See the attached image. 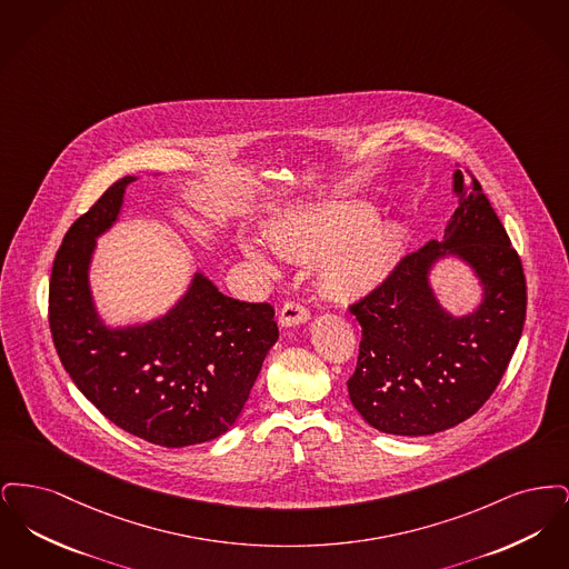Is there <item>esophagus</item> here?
I'll return each instance as SVG.
<instances>
[{"label": "esophagus", "mask_w": 569, "mask_h": 569, "mask_svg": "<svg viewBox=\"0 0 569 569\" xmlns=\"http://www.w3.org/2000/svg\"><path fill=\"white\" fill-rule=\"evenodd\" d=\"M307 320H309V309L302 307L300 302H295V300L286 302V305L281 307V311H279V325L283 326V328L305 325Z\"/></svg>", "instance_id": "esophagus-1"}]
</instances>
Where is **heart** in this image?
I'll list each match as a JSON object with an SVG mask.
<instances>
[{
  "mask_svg": "<svg viewBox=\"0 0 569 569\" xmlns=\"http://www.w3.org/2000/svg\"><path fill=\"white\" fill-rule=\"evenodd\" d=\"M271 241L243 234L241 251L264 274H281V256L321 262L322 288L332 297H358L390 271L403 249V232L395 223H378V211L367 202H343L305 211L279 221Z\"/></svg>",
  "mask_w": 569,
  "mask_h": 569,
  "instance_id": "b5f03b06",
  "label": "heart"
}]
</instances>
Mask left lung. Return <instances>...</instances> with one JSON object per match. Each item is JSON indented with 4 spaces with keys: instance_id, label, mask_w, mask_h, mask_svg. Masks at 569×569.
I'll return each mask as SVG.
<instances>
[{
    "instance_id": "8db88e82",
    "label": "left lung",
    "mask_w": 569,
    "mask_h": 569,
    "mask_svg": "<svg viewBox=\"0 0 569 569\" xmlns=\"http://www.w3.org/2000/svg\"><path fill=\"white\" fill-rule=\"evenodd\" d=\"M452 191L459 207L443 241L406 256L350 307L362 341L348 392L381 433L433 435L473 416L503 378L522 332L527 283L510 237L473 177L455 170ZM443 257H459L483 288L481 305L465 317L433 297L430 271Z\"/></svg>"
}]
</instances>
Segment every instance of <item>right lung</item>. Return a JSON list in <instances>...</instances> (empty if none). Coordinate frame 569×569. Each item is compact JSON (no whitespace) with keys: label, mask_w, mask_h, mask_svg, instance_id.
<instances>
[{"label":"right lung","mask_w":569,"mask_h":569,"mask_svg":"<svg viewBox=\"0 0 569 569\" xmlns=\"http://www.w3.org/2000/svg\"><path fill=\"white\" fill-rule=\"evenodd\" d=\"M112 183L79 217L54 256L49 325L63 369L112 425L163 448L226 433L241 416L267 353L279 339L269 302L226 297L202 272L163 316L104 325L89 267L96 241L119 219L126 188Z\"/></svg>","instance_id":"right-lung-1"}]
</instances>
